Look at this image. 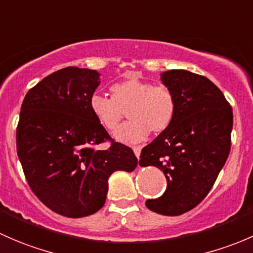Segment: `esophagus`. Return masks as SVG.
Listing matches in <instances>:
<instances>
[{
    "instance_id": "obj_1",
    "label": "esophagus",
    "mask_w": 253,
    "mask_h": 253,
    "mask_svg": "<svg viewBox=\"0 0 253 253\" xmlns=\"http://www.w3.org/2000/svg\"><path fill=\"white\" fill-rule=\"evenodd\" d=\"M132 150H134L135 156H136V157H140V153H141V148H140L139 146H134V147H132Z\"/></svg>"
}]
</instances>
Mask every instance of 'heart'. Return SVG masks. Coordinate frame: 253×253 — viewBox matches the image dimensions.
Segmentation results:
<instances>
[{
    "mask_svg": "<svg viewBox=\"0 0 253 253\" xmlns=\"http://www.w3.org/2000/svg\"><path fill=\"white\" fill-rule=\"evenodd\" d=\"M111 97L93 93L90 97V111L96 121L108 131L118 127L124 112L130 119L121 126L114 137L126 144L144 141L152 130L155 134L165 131L171 124L176 112V98L165 85L139 78H126L111 86Z\"/></svg>",
    "mask_w": 253,
    "mask_h": 253,
    "instance_id": "b5f03b06",
    "label": "heart"
}]
</instances>
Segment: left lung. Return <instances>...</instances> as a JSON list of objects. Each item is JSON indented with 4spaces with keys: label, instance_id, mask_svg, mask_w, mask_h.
<instances>
[{
    "label": "left lung",
    "instance_id": "8db88e82",
    "mask_svg": "<svg viewBox=\"0 0 253 253\" xmlns=\"http://www.w3.org/2000/svg\"><path fill=\"white\" fill-rule=\"evenodd\" d=\"M161 80L173 91V122L141 151L139 165L155 166L167 179L165 194L146 207L163 215H180L207 196L230 152L233 109L210 79L183 69Z\"/></svg>",
    "mask_w": 253,
    "mask_h": 253
}]
</instances>
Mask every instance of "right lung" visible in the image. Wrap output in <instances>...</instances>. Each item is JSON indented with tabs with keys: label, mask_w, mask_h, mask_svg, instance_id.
I'll return each mask as SVG.
<instances>
[{
	"label": "right lung",
	"mask_w": 253,
	"mask_h": 253,
	"mask_svg": "<svg viewBox=\"0 0 253 253\" xmlns=\"http://www.w3.org/2000/svg\"><path fill=\"white\" fill-rule=\"evenodd\" d=\"M100 73L67 67L28 91L17 126V152L34 194L58 214L82 218L103 207L108 178L132 171L137 158L114 142L90 111ZM108 139L111 147L95 146Z\"/></svg>",
	"instance_id": "obj_1"
}]
</instances>
